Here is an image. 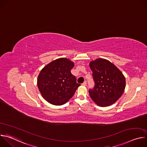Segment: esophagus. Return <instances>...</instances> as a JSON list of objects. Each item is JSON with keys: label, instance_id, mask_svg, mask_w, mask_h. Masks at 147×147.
I'll return each mask as SVG.
<instances>
[{"label": "esophagus", "instance_id": "34e87169", "mask_svg": "<svg viewBox=\"0 0 147 147\" xmlns=\"http://www.w3.org/2000/svg\"><path fill=\"white\" fill-rule=\"evenodd\" d=\"M82 86H87V82L86 81H84L82 84Z\"/></svg>", "mask_w": 147, "mask_h": 147}]
</instances>
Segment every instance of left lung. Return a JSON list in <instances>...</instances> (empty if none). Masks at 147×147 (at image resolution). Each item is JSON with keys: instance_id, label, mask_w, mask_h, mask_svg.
I'll list each match as a JSON object with an SVG mask.
<instances>
[{"instance_id": "left-lung-1", "label": "left lung", "mask_w": 147, "mask_h": 147, "mask_svg": "<svg viewBox=\"0 0 147 147\" xmlns=\"http://www.w3.org/2000/svg\"><path fill=\"white\" fill-rule=\"evenodd\" d=\"M90 67L95 82L94 88L88 91L90 97L99 107L111 105L124 92V76L116 66L104 59L91 61Z\"/></svg>"}]
</instances>
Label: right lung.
I'll use <instances>...</instances> for the list:
<instances>
[{
    "mask_svg": "<svg viewBox=\"0 0 147 147\" xmlns=\"http://www.w3.org/2000/svg\"><path fill=\"white\" fill-rule=\"evenodd\" d=\"M74 63L67 58L51 61L40 71L37 85L43 98L55 105H62L74 95L80 86L71 73Z\"/></svg>",
    "mask_w": 147,
    "mask_h": 147,
    "instance_id": "right-lung-1",
    "label": "right lung"
}]
</instances>
